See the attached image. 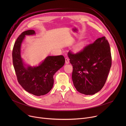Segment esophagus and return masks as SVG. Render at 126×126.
Segmentation results:
<instances>
[{
  "label": "esophagus",
  "instance_id": "esophagus-1",
  "mask_svg": "<svg viewBox=\"0 0 126 126\" xmlns=\"http://www.w3.org/2000/svg\"><path fill=\"white\" fill-rule=\"evenodd\" d=\"M65 62L66 64H69V59L68 57L65 58Z\"/></svg>",
  "mask_w": 126,
  "mask_h": 126
}]
</instances>
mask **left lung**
<instances>
[{
	"label": "left lung",
	"mask_w": 126,
	"mask_h": 126,
	"mask_svg": "<svg viewBox=\"0 0 126 126\" xmlns=\"http://www.w3.org/2000/svg\"><path fill=\"white\" fill-rule=\"evenodd\" d=\"M73 66L72 78L77 90L87 95L102 89L112 65L110 47L105 37L99 38L80 52L68 53Z\"/></svg>",
	"instance_id": "1"
}]
</instances>
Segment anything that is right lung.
I'll return each mask as SVG.
<instances>
[{
	"label": "right lung",
	"instance_id": "obj_1",
	"mask_svg": "<svg viewBox=\"0 0 126 126\" xmlns=\"http://www.w3.org/2000/svg\"><path fill=\"white\" fill-rule=\"evenodd\" d=\"M35 34L33 30L23 32L17 38L12 50L14 68L19 84L25 91L40 96L47 94L52 89L53 76L63 66L65 58L63 55L49 56L38 66H26L21 57V46L25 35Z\"/></svg>",
	"mask_w": 126,
	"mask_h": 126
}]
</instances>
